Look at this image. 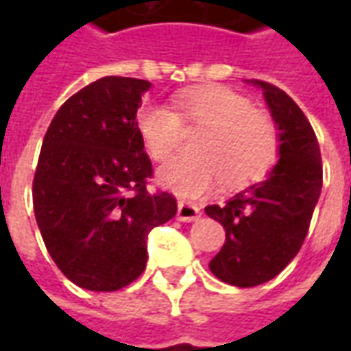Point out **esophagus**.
<instances>
[{
  "label": "esophagus",
  "mask_w": 351,
  "mask_h": 351,
  "mask_svg": "<svg viewBox=\"0 0 351 351\" xmlns=\"http://www.w3.org/2000/svg\"><path fill=\"white\" fill-rule=\"evenodd\" d=\"M199 216H201V208L195 203H190V201H180L178 203L176 218L180 221H195Z\"/></svg>",
  "instance_id": "esophagus-1"
}]
</instances>
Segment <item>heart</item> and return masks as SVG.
<instances>
[{"instance_id": "heart-1", "label": "heart", "mask_w": 351, "mask_h": 351, "mask_svg": "<svg viewBox=\"0 0 351 351\" xmlns=\"http://www.w3.org/2000/svg\"><path fill=\"white\" fill-rule=\"evenodd\" d=\"M184 128L203 130L193 152L160 169V182L182 197H201L220 182L243 190L263 180L280 156V131L271 114L226 86L180 93L175 110L146 103L137 112L138 137L156 161L171 160L182 145Z\"/></svg>"}]
</instances>
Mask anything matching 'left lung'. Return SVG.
<instances>
[{"label":"left lung","mask_w":351,"mask_h":351,"mask_svg":"<svg viewBox=\"0 0 351 351\" xmlns=\"http://www.w3.org/2000/svg\"><path fill=\"white\" fill-rule=\"evenodd\" d=\"M265 101L280 131V160L263 182L205 213L226 229V244L210 261L216 278L237 287L265 284L299 254L322 191V154L299 105L265 80Z\"/></svg>","instance_id":"8db88e82"}]
</instances>
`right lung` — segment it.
<instances>
[{"mask_svg":"<svg viewBox=\"0 0 351 351\" xmlns=\"http://www.w3.org/2000/svg\"><path fill=\"white\" fill-rule=\"evenodd\" d=\"M148 80L103 77L71 95L47 130L34 176L45 246L73 284L116 291L146 269L150 229L176 199L150 191L152 161L137 131Z\"/></svg>","mask_w":351,"mask_h":351,"instance_id":"obj_1","label":"right lung"}]
</instances>
